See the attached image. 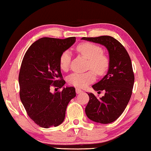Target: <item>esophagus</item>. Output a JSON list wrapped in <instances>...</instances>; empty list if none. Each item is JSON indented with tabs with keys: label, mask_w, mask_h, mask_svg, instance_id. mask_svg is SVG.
Segmentation results:
<instances>
[{
	"label": "esophagus",
	"mask_w": 151,
	"mask_h": 151,
	"mask_svg": "<svg viewBox=\"0 0 151 151\" xmlns=\"http://www.w3.org/2000/svg\"><path fill=\"white\" fill-rule=\"evenodd\" d=\"M76 93H77V94L80 93L82 92V90L80 89V88H76Z\"/></svg>",
	"instance_id": "1"
}]
</instances>
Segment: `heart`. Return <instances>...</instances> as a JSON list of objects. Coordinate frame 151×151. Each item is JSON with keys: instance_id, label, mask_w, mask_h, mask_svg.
<instances>
[{"instance_id": "obj_1", "label": "heart", "mask_w": 151, "mask_h": 151, "mask_svg": "<svg viewBox=\"0 0 151 151\" xmlns=\"http://www.w3.org/2000/svg\"><path fill=\"white\" fill-rule=\"evenodd\" d=\"M77 51L82 56L88 59L87 69H91L85 73H74L68 77L70 84L78 88H84L88 84L94 82L97 75L102 76L109 69L110 60L106 54L102 52V48L92 42H83L78 45ZM71 53L66 50L60 56V67L63 71H67L71 63Z\"/></svg>"}]
</instances>
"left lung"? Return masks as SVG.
Segmentation results:
<instances>
[{
	"label": "left lung",
	"mask_w": 151,
	"mask_h": 151,
	"mask_svg": "<svg viewBox=\"0 0 151 151\" xmlns=\"http://www.w3.org/2000/svg\"><path fill=\"white\" fill-rule=\"evenodd\" d=\"M82 40L104 45L109 51L110 65L108 72L100 81L92 86L95 91H100L98 93L104 91V96L98 98L89 93L85 113L91 120L96 122L111 123L120 116L131 99L135 80L131 58L124 47L111 36L83 37Z\"/></svg>",
	"instance_id": "1"
}]
</instances>
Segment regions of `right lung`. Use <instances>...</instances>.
<instances>
[{"label": "right lung", "instance_id": "right-lung-1", "mask_svg": "<svg viewBox=\"0 0 151 151\" xmlns=\"http://www.w3.org/2000/svg\"><path fill=\"white\" fill-rule=\"evenodd\" d=\"M75 42V37L40 38L31 45L22 59L18 76L20 100L27 115L40 127L48 129L63 123L67 105L76 96L72 86L50 92L51 86L60 88L65 85L60 56Z\"/></svg>", "mask_w": 151, "mask_h": 151}]
</instances>
